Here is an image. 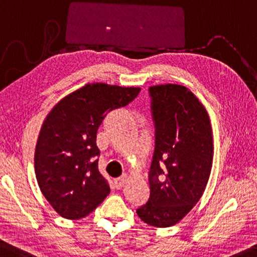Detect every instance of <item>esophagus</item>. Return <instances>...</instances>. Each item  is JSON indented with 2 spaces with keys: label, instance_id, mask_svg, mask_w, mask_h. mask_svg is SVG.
Returning <instances> with one entry per match:
<instances>
[{
  "label": "esophagus",
  "instance_id": "obj_1",
  "mask_svg": "<svg viewBox=\"0 0 257 257\" xmlns=\"http://www.w3.org/2000/svg\"><path fill=\"white\" fill-rule=\"evenodd\" d=\"M126 181V175H122L121 177H118V179L115 180V187L117 188V189H121V188L124 186Z\"/></svg>",
  "mask_w": 257,
  "mask_h": 257
}]
</instances>
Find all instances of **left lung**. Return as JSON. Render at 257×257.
<instances>
[{"label":"left lung","mask_w":257,"mask_h":257,"mask_svg":"<svg viewBox=\"0 0 257 257\" xmlns=\"http://www.w3.org/2000/svg\"><path fill=\"white\" fill-rule=\"evenodd\" d=\"M155 148L149 169L150 196L136 209L153 227H172L202 196L213 166V135L207 110L179 84L149 88Z\"/></svg>","instance_id":"left-lung-1"}]
</instances>
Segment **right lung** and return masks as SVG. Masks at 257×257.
<instances>
[{
    "mask_svg": "<svg viewBox=\"0 0 257 257\" xmlns=\"http://www.w3.org/2000/svg\"><path fill=\"white\" fill-rule=\"evenodd\" d=\"M140 90L87 84L61 100L44 119L35 150V174L44 197L62 217H85L110 193L98 172V126L109 112L135 100Z\"/></svg>",
    "mask_w": 257,
    "mask_h": 257,
    "instance_id": "add662e5",
    "label": "right lung"
}]
</instances>
